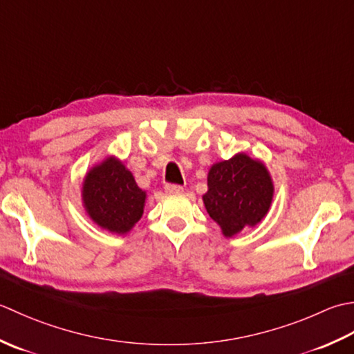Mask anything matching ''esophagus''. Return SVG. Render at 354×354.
I'll use <instances>...</instances> for the list:
<instances>
[{
	"label": "esophagus",
	"instance_id": "1",
	"mask_svg": "<svg viewBox=\"0 0 354 354\" xmlns=\"http://www.w3.org/2000/svg\"><path fill=\"white\" fill-rule=\"evenodd\" d=\"M165 192L169 194V196H176V194H182L183 187L178 185H167L165 186Z\"/></svg>",
	"mask_w": 354,
	"mask_h": 354
}]
</instances>
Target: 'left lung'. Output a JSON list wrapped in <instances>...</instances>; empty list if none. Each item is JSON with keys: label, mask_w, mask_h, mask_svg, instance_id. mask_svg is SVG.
Wrapping results in <instances>:
<instances>
[{"label": "left lung", "mask_w": 354, "mask_h": 354, "mask_svg": "<svg viewBox=\"0 0 354 354\" xmlns=\"http://www.w3.org/2000/svg\"><path fill=\"white\" fill-rule=\"evenodd\" d=\"M273 192L275 186L268 167L259 158L238 153L209 168L203 203L221 234L230 238L263 221L272 206Z\"/></svg>", "instance_id": "1"}]
</instances>
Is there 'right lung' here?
<instances>
[{"label": "right lung", "instance_id": "right-lung-1", "mask_svg": "<svg viewBox=\"0 0 354 354\" xmlns=\"http://www.w3.org/2000/svg\"><path fill=\"white\" fill-rule=\"evenodd\" d=\"M82 206L90 220L111 234L127 235L142 218L147 191L116 156H108L84 177Z\"/></svg>", "mask_w": 354, "mask_h": 354}]
</instances>
